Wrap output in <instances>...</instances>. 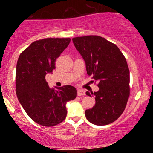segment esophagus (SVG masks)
<instances>
[{
    "instance_id": "obj_1",
    "label": "esophagus",
    "mask_w": 153,
    "mask_h": 153,
    "mask_svg": "<svg viewBox=\"0 0 153 153\" xmlns=\"http://www.w3.org/2000/svg\"><path fill=\"white\" fill-rule=\"evenodd\" d=\"M85 94V91L84 90H82V89H78V96H83V95Z\"/></svg>"
}]
</instances>
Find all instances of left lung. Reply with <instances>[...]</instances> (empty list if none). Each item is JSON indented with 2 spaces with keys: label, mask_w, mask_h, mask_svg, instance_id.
<instances>
[{
  "label": "left lung",
  "mask_w": 153,
  "mask_h": 153,
  "mask_svg": "<svg viewBox=\"0 0 153 153\" xmlns=\"http://www.w3.org/2000/svg\"><path fill=\"white\" fill-rule=\"evenodd\" d=\"M75 48L85 62L87 74L98 82L99 90L92 93L96 104L85 111L92 124H111L122 115L129 96V70L118 47L99 36L73 39ZM86 95L91 96L88 91Z\"/></svg>",
  "instance_id": "1"
}]
</instances>
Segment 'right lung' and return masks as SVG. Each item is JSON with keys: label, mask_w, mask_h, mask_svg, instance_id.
Listing matches in <instances>:
<instances>
[{"label": "right lung", "mask_w": 153, "mask_h": 153, "mask_svg": "<svg viewBox=\"0 0 153 153\" xmlns=\"http://www.w3.org/2000/svg\"><path fill=\"white\" fill-rule=\"evenodd\" d=\"M70 42V38L37 40L23 51L17 61L16 91L19 102L33 121L45 127L62 122L67 116L66 103L77 96L75 87L64 85L55 90L45 80Z\"/></svg>", "instance_id": "obj_1"}]
</instances>
